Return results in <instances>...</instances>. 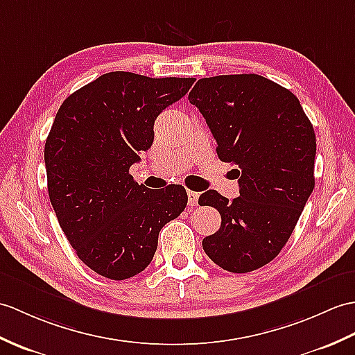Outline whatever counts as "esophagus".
I'll return each mask as SVG.
<instances>
[{
  "label": "esophagus",
  "instance_id": "esophagus-1",
  "mask_svg": "<svg viewBox=\"0 0 355 355\" xmlns=\"http://www.w3.org/2000/svg\"><path fill=\"white\" fill-rule=\"evenodd\" d=\"M198 198H200V193L193 192V191H187V202L191 207H193V205L198 204Z\"/></svg>",
  "mask_w": 355,
  "mask_h": 355
}]
</instances>
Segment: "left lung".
Instances as JSON below:
<instances>
[{
    "label": "left lung",
    "instance_id": "obj_1",
    "mask_svg": "<svg viewBox=\"0 0 355 355\" xmlns=\"http://www.w3.org/2000/svg\"><path fill=\"white\" fill-rule=\"evenodd\" d=\"M216 139L218 157L237 164L234 200L200 196L222 218L204 237L211 261L245 274L268 265L289 241L315 187L316 136L291 90L257 73L201 78L189 94Z\"/></svg>",
    "mask_w": 355,
    "mask_h": 355
}]
</instances>
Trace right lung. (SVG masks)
I'll use <instances>...</instances> for the list:
<instances>
[{"mask_svg": "<svg viewBox=\"0 0 355 355\" xmlns=\"http://www.w3.org/2000/svg\"><path fill=\"white\" fill-rule=\"evenodd\" d=\"M195 78L109 72L69 95L45 142L48 195L78 259L110 279L150 265L159 233L187 204L186 189L150 191L128 174L154 140V122Z\"/></svg>", "mask_w": 355, "mask_h": 355, "instance_id": "obj_1", "label": "right lung"}]
</instances>
